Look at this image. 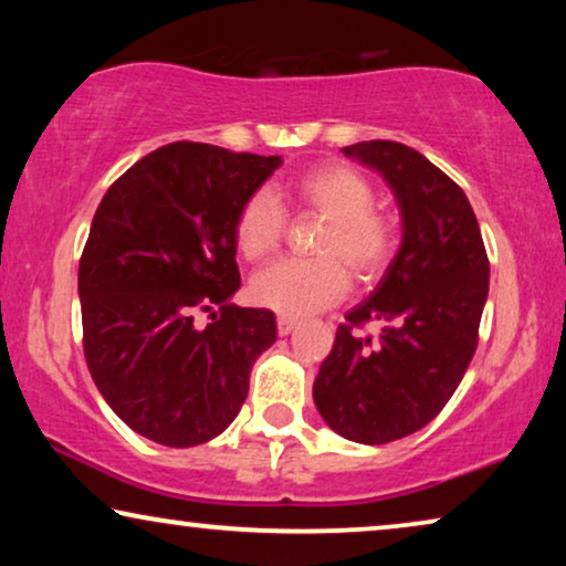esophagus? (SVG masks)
I'll use <instances>...</instances> for the list:
<instances>
[{
  "label": "esophagus",
  "mask_w": 566,
  "mask_h": 566,
  "mask_svg": "<svg viewBox=\"0 0 566 566\" xmlns=\"http://www.w3.org/2000/svg\"><path fill=\"white\" fill-rule=\"evenodd\" d=\"M296 324H298L296 316L281 314V316H277V335H291V332L296 329Z\"/></svg>",
  "instance_id": "obj_1"
}]
</instances>
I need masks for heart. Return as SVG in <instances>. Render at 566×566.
Masks as SVG:
<instances>
[{"label":"heart","instance_id":"obj_1","mask_svg":"<svg viewBox=\"0 0 566 566\" xmlns=\"http://www.w3.org/2000/svg\"><path fill=\"white\" fill-rule=\"evenodd\" d=\"M285 196L298 211L327 221L316 242L319 260H283L254 275L252 298L260 306L285 316L322 312L345 296L350 275L374 281L389 265L397 250V223L376 211V190L358 169L319 165L298 175ZM273 190L260 188L239 208L234 242L244 260L262 262L281 250L285 234V211Z\"/></svg>","mask_w":566,"mask_h":566}]
</instances>
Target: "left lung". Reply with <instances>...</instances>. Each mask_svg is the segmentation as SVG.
I'll list each match as a JSON object with an SVG mask.
<instances>
[{"mask_svg":"<svg viewBox=\"0 0 566 566\" xmlns=\"http://www.w3.org/2000/svg\"><path fill=\"white\" fill-rule=\"evenodd\" d=\"M389 182L401 244L376 291L345 314L314 381V405L337 436L381 446L424 428L474 358L490 293V260L459 185L412 146H345ZM382 324L378 340L355 326Z\"/></svg>","mask_w":566,"mask_h":566,"instance_id":"left-lung-1","label":"left lung"}]
</instances>
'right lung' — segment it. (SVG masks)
I'll return each instance as SVG.
<instances>
[{
    "label": "right lung",
    "mask_w": 566,
    "mask_h": 566,
    "mask_svg": "<svg viewBox=\"0 0 566 566\" xmlns=\"http://www.w3.org/2000/svg\"><path fill=\"white\" fill-rule=\"evenodd\" d=\"M281 157L175 142L105 192L80 260L84 358L99 394L138 436L190 448L221 436L275 343V314L231 304L239 208ZM212 324L198 331L196 311Z\"/></svg>",
    "instance_id": "right-lung-1"
}]
</instances>
